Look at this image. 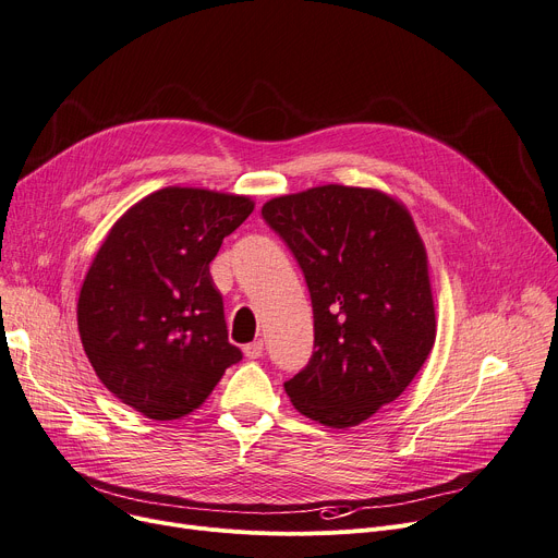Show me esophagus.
Instances as JSON below:
<instances>
[{
	"instance_id": "esophagus-1",
	"label": "esophagus",
	"mask_w": 558,
	"mask_h": 558,
	"mask_svg": "<svg viewBox=\"0 0 558 558\" xmlns=\"http://www.w3.org/2000/svg\"><path fill=\"white\" fill-rule=\"evenodd\" d=\"M265 352V343L263 341H253L248 345H244V356L246 359H259Z\"/></svg>"
}]
</instances>
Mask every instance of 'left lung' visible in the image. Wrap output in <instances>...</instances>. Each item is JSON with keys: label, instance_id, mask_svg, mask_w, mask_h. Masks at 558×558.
<instances>
[{"label": "left lung", "instance_id": "8db88e82", "mask_svg": "<svg viewBox=\"0 0 558 558\" xmlns=\"http://www.w3.org/2000/svg\"><path fill=\"white\" fill-rule=\"evenodd\" d=\"M263 217L299 263L314 352L284 390L305 417L348 428L415 379L435 343L426 248L392 197L350 185L284 195Z\"/></svg>", "mask_w": 558, "mask_h": 558}]
</instances>
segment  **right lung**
Instances as JSON below:
<instances>
[{"label": "right lung", "instance_id": "obj_1", "mask_svg": "<svg viewBox=\"0 0 558 558\" xmlns=\"http://www.w3.org/2000/svg\"><path fill=\"white\" fill-rule=\"evenodd\" d=\"M251 210L248 197L163 189L98 248L78 299L81 341L105 388L145 417L193 413L242 359L210 263Z\"/></svg>", "mask_w": 558, "mask_h": 558}]
</instances>
